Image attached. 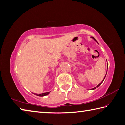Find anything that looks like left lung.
I'll list each match as a JSON object with an SVG mask.
<instances>
[{
  "label": "left lung",
  "mask_w": 125,
  "mask_h": 125,
  "mask_svg": "<svg viewBox=\"0 0 125 125\" xmlns=\"http://www.w3.org/2000/svg\"><path fill=\"white\" fill-rule=\"evenodd\" d=\"M91 38H93V39H94V40H95L96 41V42H97V41H96V39H95V38H94V37H91ZM97 43H98V42H97ZM105 77H106V76H105V77H104V79H103V81H102L101 82V83H99V85H98L97 86V87H99V86H100V85H101V83H103V81L104 80V79H105ZM96 87H94V88H93V89H92V90H94V89H96Z\"/></svg>",
  "instance_id": "8db88e82"
}]
</instances>
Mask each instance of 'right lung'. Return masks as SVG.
I'll use <instances>...</instances> for the list:
<instances>
[{
  "mask_svg": "<svg viewBox=\"0 0 125 125\" xmlns=\"http://www.w3.org/2000/svg\"><path fill=\"white\" fill-rule=\"evenodd\" d=\"M49 94V92H47V93H44L40 94H34L38 96H46L47 95H48Z\"/></svg>",
  "mask_w": 125,
  "mask_h": 125,
  "instance_id": "add662e5",
  "label": "right lung"
}]
</instances>
